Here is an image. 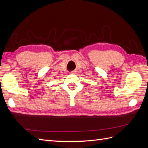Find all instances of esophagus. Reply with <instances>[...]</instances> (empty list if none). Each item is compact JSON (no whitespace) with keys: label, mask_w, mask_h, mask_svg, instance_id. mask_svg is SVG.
I'll use <instances>...</instances> for the list:
<instances>
[{"label":"esophagus","mask_w":148,"mask_h":148,"mask_svg":"<svg viewBox=\"0 0 148 148\" xmlns=\"http://www.w3.org/2000/svg\"><path fill=\"white\" fill-rule=\"evenodd\" d=\"M77 71H76V70H73V71H71V72H70V73L71 74H76V73H77Z\"/></svg>","instance_id":"1"}]
</instances>
